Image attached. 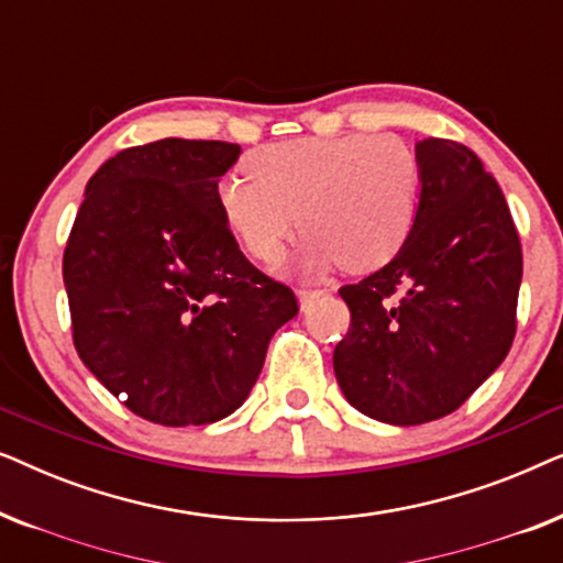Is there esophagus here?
Returning <instances> with one entry per match:
<instances>
[{
    "label": "esophagus",
    "instance_id": "34e87169",
    "mask_svg": "<svg viewBox=\"0 0 563 563\" xmlns=\"http://www.w3.org/2000/svg\"><path fill=\"white\" fill-rule=\"evenodd\" d=\"M322 295H325V291H322V289H299V307H302V310H307V307H310L314 299H320Z\"/></svg>",
    "mask_w": 563,
    "mask_h": 563
}]
</instances>
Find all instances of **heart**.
Wrapping results in <instances>:
<instances>
[{"mask_svg":"<svg viewBox=\"0 0 563 563\" xmlns=\"http://www.w3.org/2000/svg\"><path fill=\"white\" fill-rule=\"evenodd\" d=\"M249 176L218 187L225 225L258 261H276L297 225L305 266L372 272L410 235L420 164L397 135L297 137L245 156Z\"/></svg>","mask_w":563,"mask_h":563,"instance_id":"b5f03b06","label":"heart"}]
</instances>
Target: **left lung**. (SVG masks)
I'll use <instances>...</instances> for the list:
<instances>
[{
	"instance_id": "left-lung-1",
	"label": "left lung",
	"mask_w": 563,
	"mask_h": 563,
	"mask_svg": "<svg viewBox=\"0 0 563 563\" xmlns=\"http://www.w3.org/2000/svg\"><path fill=\"white\" fill-rule=\"evenodd\" d=\"M420 202L387 266L341 287L351 328L333 368L358 412L420 426L466 402L515 338L522 249L503 189L466 145H415Z\"/></svg>"
}]
</instances>
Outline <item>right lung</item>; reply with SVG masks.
Wrapping results in <instances>:
<instances>
[{"mask_svg": "<svg viewBox=\"0 0 563 563\" xmlns=\"http://www.w3.org/2000/svg\"><path fill=\"white\" fill-rule=\"evenodd\" d=\"M222 141L135 145L87 184L64 251L74 345L128 410L207 426L251 395L295 291L261 274L222 220Z\"/></svg>", "mask_w": 563, "mask_h": 563, "instance_id": "obj_1", "label": "right lung"}]
</instances>
